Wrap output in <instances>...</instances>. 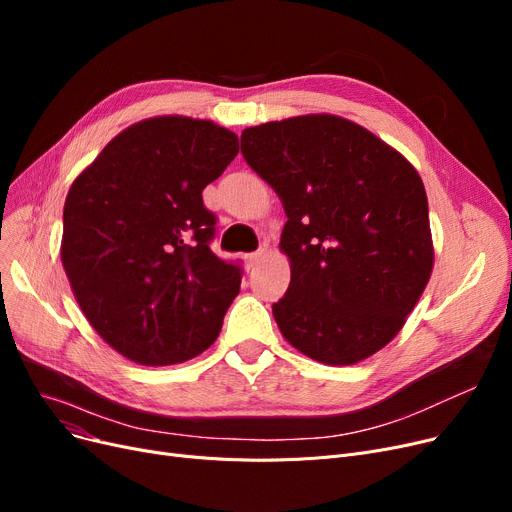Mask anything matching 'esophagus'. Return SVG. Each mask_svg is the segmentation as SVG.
Instances as JSON below:
<instances>
[{"label": "esophagus", "mask_w": 512, "mask_h": 512, "mask_svg": "<svg viewBox=\"0 0 512 512\" xmlns=\"http://www.w3.org/2000/svg\"><path fill=\"white\" fill-rule=\"evenodd\" d=\"M267 251H270V249H267V245H265V242H263V245L255 251V253H251V255H247V265L249 267H255L257 263H261V259L267 255Z\"/></svg>", "instance_id": "obj_1"}]
</instances>
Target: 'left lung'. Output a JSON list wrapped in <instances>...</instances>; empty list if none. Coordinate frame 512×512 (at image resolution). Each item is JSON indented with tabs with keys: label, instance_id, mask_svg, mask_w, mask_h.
<instances>
[{
	"label": "left lung",
	"instance_id": "obj_1",
	"mask_svg": "<svg viewBox=\"0 0 512 512\" xmlns=\"http://www.w3.org/2000/svg\"><path fill=\"white\" fill-rule=\"evenodd\" d=\"M240 151L288 218L280 247L292 276L272 305L284 338L328 365L380 351L432 276L417 170L363 126L328 114L247 128Z\"/></svg>",
	"mask_w": 512,
	"mask_h": 512
}]
</instances>
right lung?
Wrapping results in <instances>:
<instances>
[{
	"label": "right lung",
	"instance_id": "right-lung-1",
	"mask_svg": "<svg viewBox=\"0 0 512 512\" xmlns=\"http://www.w3.org/2000/svg\"><path fill=\"white\" fill-rule=\"evenodd\" d=\"M238 153L234 132L182 116L143 120L70 186L62 263L97 334L126 359L174 365L218 338L242 265L209 249L203 188Z\"/></svg>",
	"mask_w": 512,
	"mask_h": 512
}]
</instances>
